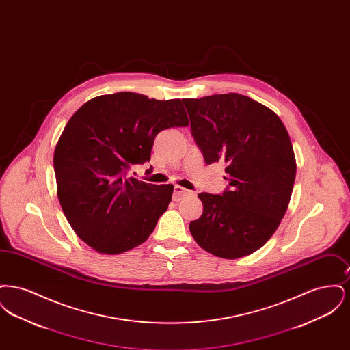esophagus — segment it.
Segmentation results:
<instances>
[{
    "instance_id": "obj_1",
    "label": "esophagus",
    "mask_w": 350,
    "mask_h": 350,
    "mask_svg": "<svg viewBox=\"0 0 350 350\" xmlns=\"http://www.w3.org/2000/svg\"><path fill=\"white\" fill-rule=\"evenodd\" d=\"M190 194H191V191H189V190L183 189V186L176 185V186H174V189H173V200L178 202V200H183V197L190 196Z\"/></svg>"
}]
</instances>
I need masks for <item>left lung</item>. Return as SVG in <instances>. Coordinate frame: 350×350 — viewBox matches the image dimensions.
I'll use <instances>...</instances> for the list:
<instances>
[{
	"label": "left lung",
	"mask_w": 350,
	"mask_h": 350,
	"mask_svg": "<svg viewBox=\"0 0 350 350\" xmlns=\"http://www.w3.org/2000/svg\"><path fill=\"white\" fill-rule=\"evenodd\" d=\"M183 100L206 164L224 161L228 174L221 194H198L203 214L190 232L214 256H248L275 232L287 210L297 173L290 136L274 111L247 96Z\"/></svg>",
	"instance_id": "obj_1"
}]
</instances>
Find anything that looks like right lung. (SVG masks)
I'll return each mask as SVG.
<instances>
[{"label": "right lung", "mask_w": 350, "mask_h": 350, "mask_svg": "<svg viewBox=\"0 0 350 350\" xmlns=\"http://www.w3.org/2000/svg\"><path fill=\"white\" fill-rule=\"evenodd\" d=\"M189 124L181 100L120 92L88 100L68 120L55 153L57 197L70 227L93 250L143 244L172 200L173 185L129 176L150 160L156 135Z\"/></svg>", "instance_id": "1"}]
</instances>
